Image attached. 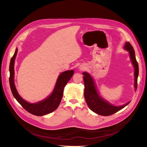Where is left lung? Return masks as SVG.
<instances>
[{"mask_svg": "<svg viewBox=\"0 0 147 147\" xmlns=\"http://www.w3.org/2000/svg\"><path fill=\"white\" fill-rule=\"evenodd\" d=\"M125 49L129 51L132 63L135 69V83L134 87L136 90L137 87V78L139 76V65L136 59L135 51L132 45L129 42H126L125 45ZM84 97L88 107L98 114L102 116L111 115L117 112L126 106L130 102L125 104L121 106H114L109 102L103 99L97 93L96 88L94 81L88 73L84 72Z\"/></svg>", "mask_w": 147, "mask_h": 147, "instance_id": "1", "label": "left lung"}]
</instances>
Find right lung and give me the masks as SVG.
<instances>
[{
    "instance_id": "right-lung-1",
    "label": "right lung",
    "mask_w": 147,
    "mask_h": 147,
    "mask_svg": "<svg viewBox=\"0 0 147 147\" xmlns=\"http://www.w3.org/2000/svg\"><path fill=\"white\" fill-rule=\"evenodd\" d=\"M17 52L18 49H16L15 53L11 59L10 67H9L10 68L9 82H10V88L13 96L25 110L33 115L42 116L53 112L59 107L61 98L63 97L64 87L70 80L71 78L73 76L74 71H66L60 74L57 80L53 93L45 100L34 104L27 102L19 95L16 90L15 84H14V63H15Z\"/></svg>"
}]
</instances>
